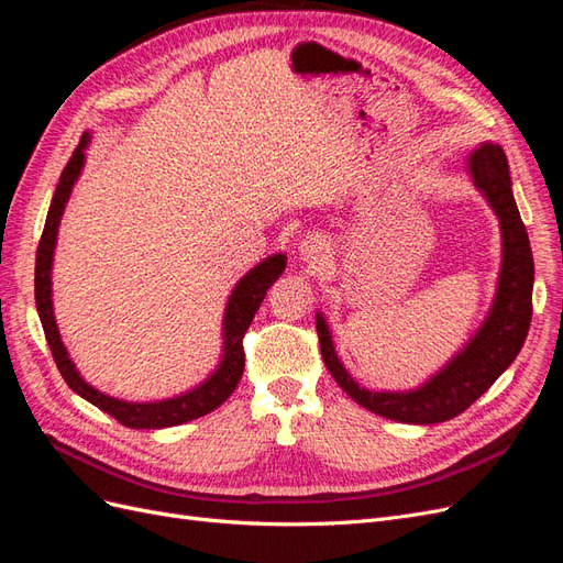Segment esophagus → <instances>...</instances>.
Returning <instances> with one entry per match:
<instances>
[{
    "mask_svg": "<svg viewBox=\"0 0 563 563\" xmlns=\"http://www.w3.org/2000/svg\"><path fill=\"white\" fill-rule=\"evenodd\" d=\"M300 258L308 261V263H319L323 255H327V244L319 236H305L300 242Z\"/></svg>",
    "mask_w": 563,
    "mask_h": 563,
    "instance_id": "34e87169",
    "label": "esophagus"
}]
</instances>
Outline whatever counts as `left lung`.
<instances>
[{
  "label": "left lung",
  "mask_w": 563,
  "mask_h": 563,
  "mask_svg": "<svg viewBox=\"0 0 563 563\" xmlns=\"http://www.w3.org/2000/svg\"><path fill=\"white\" fill-rule=\"evenodd\" d=\"M467 174L500 220L503 263L490 310L476 333L430 380L408 391H371L352 380L338 360L329 323L317 312L323 364L333 380L366 411L411 424H434L460 416L517 360L531 327L533 253L512 195L507 157L500 145L482 143L467 157Z\"/></svg>",
  "instance_id": "8db88e82"
}]
</instances>
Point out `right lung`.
Instances as JSON below:
<instances>
[{
  "mask_svg": "<svg viewBox=\"0 0 563 563\" xmlns=\"http://www.w3.org/2000/svg\"><path fill=\"white\" fill-rule=\"evenodd\" d=\"M89 143H91V133H84L79 145L73 152L70 162H67V166L63 168L54 199H51L44 232L37 249L35 300H37V312L42 319L46 343L51 347V354H54V362L60 371L63 380L70 385V389L77 391L81 399L98 406L100 411L110 413L114 420L122 422L124 428H131V430L174 428V424L190 422L195 418L211 413L213 408L223 404L232 395L234 387L240 385V378L244 373V345H242L244 333L251 327L255 312H258L267 288L275 284L284 272L286 255L284 253L269 255V258L249 269L246 275L234 284L225 305V317H223V354H220V364L207 380H201L197 387L183 391L178 397L159 399V401H124L96 389L79 376L75 362L70 360V354H67L60 340L56 317H54V300H51V267H54L58 225L65 211V203L70 199L73 187L84 168V162H87Z\"/></svg>",
  "mask_w": 563,
  "mask_h": 563,
  "instance_id": "obj_1",
  "label": "right lung"
}]
</instances>
